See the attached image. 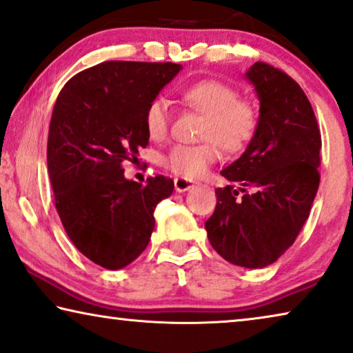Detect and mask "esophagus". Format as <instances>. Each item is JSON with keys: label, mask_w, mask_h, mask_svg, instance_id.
Returning <instances> with one entry per match:
<instances>
[{"label": "esophagus", "mask_w": 353, "mask_h": 353, "mask_svg": "<svg viewBox=\"0 0 353 353\" xmlns=\"http://www.w3.org/2000/svg\"><path fill=\"white\" fill-rule=\"evenodd\" d=\"M174 187H176L177 193H183V192L190 190L192 187H194V182H192L190 179H185V177H176Z\"/></svg>", "instance_id": "1"}]
</instances>
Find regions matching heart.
Returning <instances> with one entry per match:
<instances>
[{
	"mask_svg": "<svg viewBox=\"0 0 353 353\" xmlns=\"http://www.w3.org/2000/svg\"><path fill=\"white\" fill-rule=\"evenodd\" d=\"M183 101L204 114L199 130L203 144H177L165 159V166L174 174L194 179L206 174L210 165L220 159V147L227 152H239L250 143L260 122L259 109L249 99L239 98L230 83L215 79H203L185 87ZM170 104L157 97L147 104L144 125L152 139H163L170 128Z\"/></svg>",
	"mask_w": 353,
	"mask_h": 353,
	"instance_id": "1",
	"label": "heart"
}]
</instances>
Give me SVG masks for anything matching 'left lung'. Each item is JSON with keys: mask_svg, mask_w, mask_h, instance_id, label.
Wrapping results in <instances>:
<instances>
[{"mask_svg": "<svg viewBox=\"0 0 353 353\" xmlns=\"http://www.w3.org/2000/svg\"><path fill=\"white\" fill-rule=\"evenodd\" d=\"M245 79L260 101L259 128L244 154L220 172L239 182L244 194L231 185L215 188L217 206L204 227L220 256L259 270L294 243L309 217L322 138L311 103L290 76L256 61Z\"/></svg>", "mask_w": 353, "mask_h": 353, "instance_id": "left-lung-1", "label": "left lung"}]
</instances>
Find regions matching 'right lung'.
<instances>
[{
    "instance_id": "right-lung-1",
    "label": "right lung",
    "mask_w": 353,
    "mask_h": 353,
    "mask_svg": "<svg viewBox=\"0 0 353 353\" xmlns=\"http://www.w3.org/2000/svg\"><path fill=\"white\" fill-rule=\"evenodd\" d=\"M182 70L176 63L103 61L65 83L47 139V170L55 208L76 249L106 270H122L143 254L154 210L174 182L155 176L128 181L122 163L149 144L147 104Z\"/></svg>"
}]
</instances>
